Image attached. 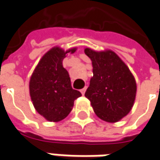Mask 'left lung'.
I'll return each mask as SVG.
<instances>
[{
    "label": "left lung",
    "instance_id": "left-lung-1",
    "mask_svg": "<svg viewBox=\"0 0 160 160\" xmlns=\"http://www.w3.org/2000/svg\"><path fill=\"white\" fill-rule=\"evenodd\" d=\"M69 52L58 47L50 50L30 79V96L36 111L52 122L67 118L74 102L82 96L79 91L72 88L69 75L62 66L63 58Z\"/></svg>",
    "mask_w": 160,
    "mask_h": 160
}]
</instances>
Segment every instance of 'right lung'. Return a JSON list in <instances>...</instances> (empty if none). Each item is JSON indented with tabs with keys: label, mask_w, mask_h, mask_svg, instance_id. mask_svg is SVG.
I'll return each mask as SVG.
<instances>
[{
	"label": "right lung",
	"mask_w": 160,
	"mask_h": 160,
	"mask_svg": "<svg viewBox=\"0 0 160 160\" xmlns=\"http://www.w3.org/2000/svg\"><path fill=\"white\" fill-rule=\"evenodd\" d=\"M93 77L91 78L85 97L95 114L106 122H117L130 112L136 83L128 69L114 63L104 52L92 57Z\"/></svg>",
	"instance_id": "1"
}]
</instances>
